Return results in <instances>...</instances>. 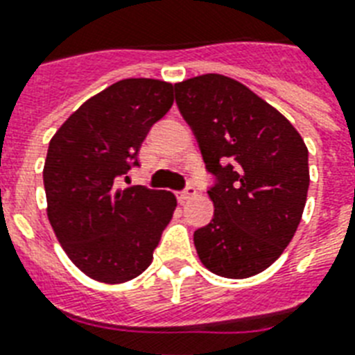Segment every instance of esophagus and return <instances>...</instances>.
<instances>
[{"label":"esophagus","mask_w":355,"mask_h":355,"mask_svg":"<svg viewBox=\"0 0 355 355\" xmlns=\"http://www.w3.org/2000/svg\"><path fill=\"white\" fill-rule=\"evenodd\" d=\"M195 193H197V189H195L193 184H188V186H186V188H184L182 191L178 193V199L186 200V199H189V197H193Z\"/></svg>","instance_id":"obj_1"}]
</instances>
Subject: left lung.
Returning a JSON list of instances; mask_svg holds the SVG:
<instances>
[{"label":"left lung","mask_w":355,"mask_h":355,"mask_svg":"<svg viewBox=\"0 0 355 355\" xmlns=\"http://www.w3.org/2000/svg\"><path fill=\"white\" fill-rule=\"evenodd\" d=\"M175 101L214 177V217L193 234L200 261L225 278L258 275L280 258L302 217L304 139L276 108L225 75L178 83Z\"/></svg>","instance_id":"obj_1"}]
</instances>
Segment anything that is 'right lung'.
<instances>
[{
  "label": "right lung",
  "instance_id": "1",
  "mask_svg": "<svg viewBox=\"0 0 355 355\" xmlns=\"http://www.w3.org/2000/svg\"><path fill=\"white\" fill-rule=\"evenodd\" d=\"M173 90L156 79L114 83L49 141L47 217L68 258L94 280L121 284L141 275L171 221L175 195L118 182L139 166V145L173 107Z\"/></svg>",
  "mask_w": 355,
  "mask_h": 355
}]
</instances>
